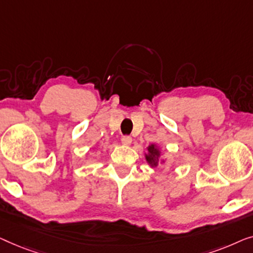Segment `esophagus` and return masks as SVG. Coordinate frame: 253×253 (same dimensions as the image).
I'll return each mask as SVG.
<instances>
[{
  "label": "esophagus",
  "mask_w": 253,
  "mask_h": 253,
  "mask_svg": "<svg viewBox=\"0 0 253 253\" xmlns=\"http://www.w3.org/2000/svg\"><path fill=\"white\" fill-rule=\"evenodd\" d=\"M131 142H133V140H131L130 136H123L122 137V143L124 145H130Z\"/></svg>",
  "instance_id": "1"
}]
</instances>
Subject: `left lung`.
Segmentation results:
<instances>
[{
  "label": "left lung",
  "mask_w": 253,
  "mask_h": 253,
  "mask_svg": "<svg viewBox=\"0 0 253 253\" xmlns=\"http://www.w3.org/2000/svg\"><path fill=\"white\" fill-rule=\"evenodd\" d=\"M145 161L151 169H156L161 164H165L166 161L162 158V149L157 144L152 143L147 147V152H144Z\"/></svg>",
  "instance_id": "1"
}]
</instances>
